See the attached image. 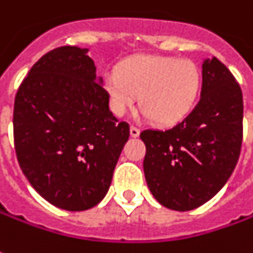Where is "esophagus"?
I'll use <instances>...</instances> for the list:
<instances>
[{
  "label": "esophagus",
  "mask_w": 253,
  "mask_h": 253,
  "mask_svg": "<svg viewBox=\"0 0 253 253\" xmlns=\"http://www.w3.org/2000/svg\"><path fill=\"white\" fill-rule=\"evenodd\" d=\"M130 136H133V138H136L139 136V133H140V129H139L138 126H135V125H130Z\"/></svg>",
  "instance_id": "1"
}]
</instances>
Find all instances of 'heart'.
I'll return each mask as SVG.
<instances>
[{"instance_id": "heart-1", "label": "heart", "mask_w": 253, "mask_h": 253, "mask_svg": "<svg viewBox=\"0 0 253 253\" xmlns=\"http://www.w3.org/2000/svg\"><path fill=\"white\" fill-rule=\"evenodd\" d=\"M111 107L124 114L139 96L142 113L159 124H175L192 110L201 89L199 69L189 59L138 55L106 76Z\"/></svg>"}]
</instances>
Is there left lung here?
I'll list each match as a JSON object with an SVG mask.
<instances>
[{
	"label": "left lung",
	"instance_id": "obj_1",
	"mask_svg": "<svg viewBox=\"0 0 253 253\" xmlns=\"http://www.w3.org/2000/svg\"><path fill=\"white\" fill-rule=\"evenodd\" d=\"M242 115V90L230 69L205 59L194 110L171 129L140 132L147 186L163 206L196 209L224 186L241 153Z\"/></svg>",
	"mask_w": 253,
	"mask_h": 253
}]
</instances>
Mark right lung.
Returning a JSON list of instances; mask_svg holds the SVG:
<instances>
[{
	"label": "right lung",
	"mask_w": 253,
	"mask_h": 253,
	"mask_svg": "<svg viewBox=\"0 0 253 253\" xmlns=\"http://www.w3.org/2000/svg\"><path fill=\"white\" fill-rule=\"evenodd\" d=\"M87 48L62 45L36 62L13 106V142L30 185L59 209L96 206L110 188L129 124L110 111Z\"/></svg>",
	"instance_id": "obj_1"
}]
</instances>
